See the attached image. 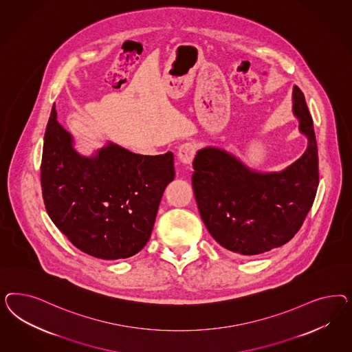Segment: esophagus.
<instances>
[{
  "label": "esophagus",
  "instance_id": "obj_1",
  "mask_svg": "<svg viewBox=\"0 0 352 352\" xmlns=\"http://www.w3.org/2000/svg\"><path fill=\"white\" fill-rule=\"evenodd\" d=\"M196 155V144L192 142H186L178 148V159L183 164H191Z\"/></svg>",
  "mask_w": 352,
  "mask_h": 352
}]
</instances>
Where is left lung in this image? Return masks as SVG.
Segmentation results:
<instances>
[{"instance_id": "8db88e82", "label": "left lung", "mask_w": 352, "mask_h": 352, "mask_svg": "<svg viewBox=\"0 0 352 352\" xmlns=\"http://www.w3.org/2000/svg\"><path fill=\"white\" fill-rule=\"evenodd\" d=\"M293 112L309 146L280 173H258L222 149H200L192 187L214 240L239 256H256L287 244L298 232L319 186V157L312 118L298 86Z\"/></svg>"}]
</instances>
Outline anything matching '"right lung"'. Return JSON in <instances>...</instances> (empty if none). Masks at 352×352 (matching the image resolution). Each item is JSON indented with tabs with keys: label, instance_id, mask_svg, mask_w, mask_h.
Returning <instances> with one entry per match:
<instances>
[{
	"label": "right lung",
	"instance_id": "add662e5",
	"mask_svg": "<svg viewBox=\"0 0 352 352\" xmlns=\"http://www.w3.org/2000/svg\"><path fill=\"white\" fill-rule=\"evenodd\" d=\"M174 175L171 152L143 156L109 143L94 157L80 156L53 107L43 140V203L54 224L86 254L122 259L140 252Z\"/></svg>",
	"mask_w": 352,
	"mask_h": 352
}]
</instances>
